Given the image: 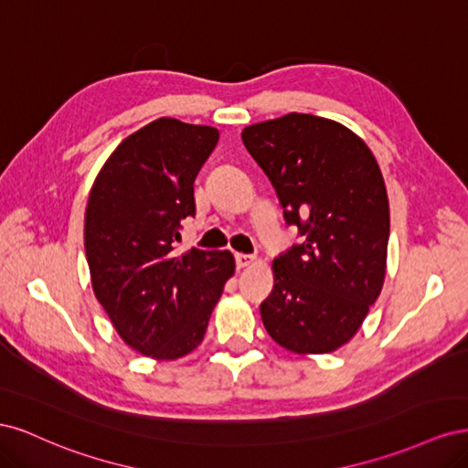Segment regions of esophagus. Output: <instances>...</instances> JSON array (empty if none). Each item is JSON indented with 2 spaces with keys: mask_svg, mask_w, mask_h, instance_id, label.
<instances>
[{
  "mask_svg": "<svg viewBox=\"0 0 468 468\" xmlns=\"http://www.w3.org/2000/svg\"><path fill=\"white\" fill-rule=\"evenodd\" d=\"M251 263H256V258L250 256V253H238V256H236V265H238V269L250 267Z\"/></svg>",
  "mask_w": 468,
  "mask_h": 468,
  "instance_id": "obj_1",
  "label": "esophagus"
}]
</instances>
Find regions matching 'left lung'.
Listing matches in <instances>:
<instances>
[{"label":"left lung","mask_w":468,"mask_h":468,"mask_svg":"<svg viewBox=\"0 0 468 468\" xmlns=\"http://www.w3.org/2000/svg\"><path fill=\"white\" fill-rule=\"evenodd\" d=\"M242 143L303 242L273 261L261 303L267 334L299 356L332 353L357 334L387 273L390 212L373 152L335 121L289 112L250 124Z\"/></svg>","instance_id":"obj_1"}]
</instances>
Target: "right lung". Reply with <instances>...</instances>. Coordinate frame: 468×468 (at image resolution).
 Masks as SVG:
<instances>
[{
    "mask_svg": "<svg viewBox=\"0 0 468 468\" xmlns=\"http://www.w3.org/2000/svg\"><path fill=\"white\" fill-rule=\"evenodd\" d=\"M217 143L212 126L155 119L122 140L90 191L83 244L93 292L122 342L158 361L203 342L236 269L229 250L174 253Z\"/></svg>",
    "mask_w": 468,
    "mask_h": 468,
    "instance_id": "1",
    "label": "right lung"
}]
</instances>
